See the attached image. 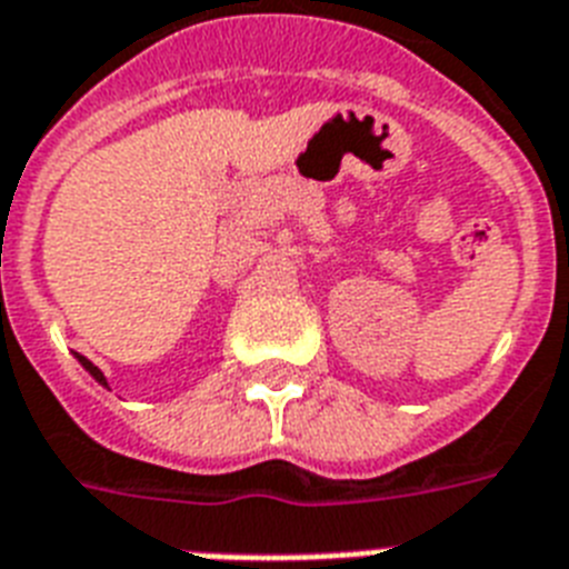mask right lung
<instances>
[{
    "mask_svg": "<svg viewBox=\"0 0 569 569\" xmlns=\"http://www.w3.org/2000/svg\"><path fill=\"white\" fill-rule=\"evenodd\" d=\"M79 363H82V366H84V369H88V372H91V375H93V378L100 380L102 387H106V375H102V372H100V369H97V366H93V363H91V360H84V357H82V355H79Z\"/></svg>",
    "mask_w": 569,
    "mask_h": 569,
    "instance_id": "1",
    "label": "right lung"
}]
</instances>
